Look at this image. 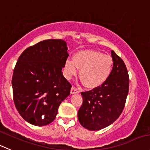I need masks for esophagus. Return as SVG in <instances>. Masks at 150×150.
I'll return each instance as SVG.
<instances>
[{
	"label": "esophagus",
	"mask_w": 150,
	"mask_h": 150,
	"mask_svg": "<svg viewBox=\"0 0 150 150\" xmlns=\"http://www.w3.org/2000/svg\"><path fill=\"white\" fill-rule=\"evenodd\" d=\"M79 91L76 89L75 87H72L71 90V94H75V93H79Z\"/></svg>",
	"instance_id": "obj_1"
}]
</instances>
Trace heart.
I'll return each mask as SVG.
<instances>
[{
	"mask_svg": "<svg viewBox=\"0 0 150 150\" xmlns=\"http://www.w3.org/2000/svg\"><path fill=\"white\" fill-rule=\"evenodd\" d=\"M113 68L112 57L96 50H85L76 53L73 60L67 59L64 64V75L71 79L79 71V78L88 88L103 85L108 79Z\"/></svg>",
	"mask_w": 150,
	"mask_h": 150,
	"instance_id": "1",
	"label": "heart"
}]
</instances>
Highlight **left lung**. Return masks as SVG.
Wrapping results in <instances>:
<instances>
[{"label":"left lung","mask_w":150,"mask_h":150,"mask_svg":"<svg viewBox=\"0 0 150 150\" xmlns=\"http://www.w3.org/2000/svg\"><path fill=\"white\" fill-rule=\"evenodd\" d=\"M113 68L108 80L101 86L81 95L83 102L78 119L89 130H99L113 123L123 111L129 91V75L122 58L111 51Z\"/></svg>","instance_id":"obj_1"}]
</instances>
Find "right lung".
Here are the masks:
<instances>
[{
	"mask_svg": "<svg viewBox=\"0 0 150 150\" xmlns=\"http://www.w3.org/2000/svg\"><path fill=\"white\" fill-rule=\"evenodd\" d=\"M66 42L50 39L27 48L18 58L12 85L15 107L24 120L45 126L56 118L71 85L62 70L68 57Z\"/></svg>",
	"mask_w": 150,
	"mask_h": 150,
	"instance_id": "1",
	"label": "right lung"
}]
</instances>
